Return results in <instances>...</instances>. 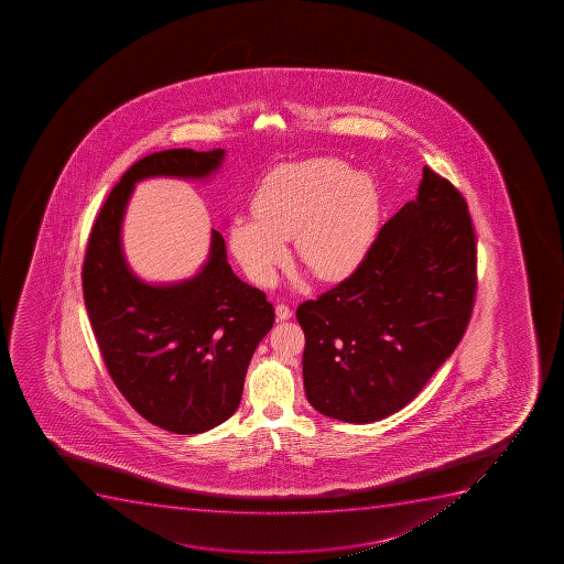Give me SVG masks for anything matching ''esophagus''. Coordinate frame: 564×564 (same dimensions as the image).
<instances>
[{"label":"esophagus","mask_w":564,"mask_h":564,"mask_svg":"<svg viewBox=\"0 0 564 564\" xmlns=\"http://www.w3.org/2000/svg\"><path fill=\"white\" fill-rule=\"evenodd\" d=\"M275 316H278V319H281V322L291 319L292 308L289 307V305H285V303H279L278 307H275Z\"/></svg>","instance_id":"34e87169"}]
</instances>
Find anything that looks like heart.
Listing matches in <instances>:
<instances>
[{
  "mask_svg": "<svg viewBox=\"0 0 564 564\" xmlns=\"http://www.w3.org/2000/svg\"><path fill=\"white\" fill-rule=\"evenodd\" d=\"M256 215H237L229 228L234 253L250 278L272 283L296 239L297 259L314 278L338 281L357 270L379 226V189L371 174L349 171L336 158L286 163L262 180Z\"/></svg>",
  "mask_w": 564,
  "mask_h": 564,
  "instance_id": "b5f03b06",
  "label": "heart"
}]
</instances>
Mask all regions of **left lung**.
<instances>
[{
  "label": "left lung",
  "mask_w": 564,
  "mask_h": 564,
  "mask_svg": "<svg viewBox=\"0 0 564 564\" xmlns=\"http://www.w3.org/2000/svg\"><path fill=\"white\" fill-rule=\"evenodd\" d=\"M476 262L467 202L424 165L417 198L380 228L357 270L297 307L308 402L371 423L413 401L467 330Z\"/></svg>",
  "instance_id": "obj_1"
}]
</instances>
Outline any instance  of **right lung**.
Segmentation results:
<instances>
[{"label": "right lung", "mask_w": 564, "mask_h": 564, "mask_svg": "<svg viewBox=\"0 0 564 564\" xmlns=\"http://www.w3.org/2000/svg\"><path fill=\"white\" fill-rule=\"evenodd\" d=\"M223 158V149L141 158L110 191L84 256V303L113 384L141 417L174 434H200L234 415L275 314L264 292L235 275L217 229L198 275L171 286L141 283L124 262L121 220L135 182L204 178Z\"/></svg>", "instance_id": "1"}]
</instances>
